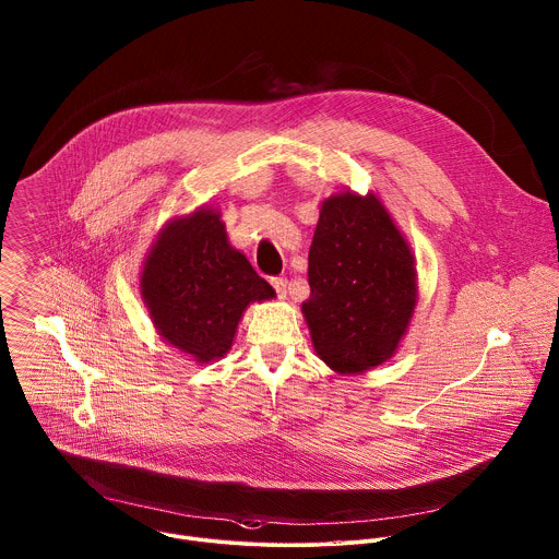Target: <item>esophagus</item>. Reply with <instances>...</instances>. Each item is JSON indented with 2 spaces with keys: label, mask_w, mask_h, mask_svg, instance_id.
Here are the masks:
<instances>
[{
  "label": "esophagus",
  "mask_w": 559,
  "mask_h": 559,
  "mask_svg": "<svg viewBox=\"0 0 559 559\" xmlns=\"http://www.w3.org/2000/svg\"><path fill=\"white\" fill-rule=\"evenodd\" d=\"M272 287L276 289V294H278L281 298H285V294H287V278H283V276L272 278Z\"/></svg>",
  "instance_id": "1"
}]
</instances>
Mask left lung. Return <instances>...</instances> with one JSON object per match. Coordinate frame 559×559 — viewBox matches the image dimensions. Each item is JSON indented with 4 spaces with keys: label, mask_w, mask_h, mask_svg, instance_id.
<instances>
[{
    "label": "left lung",
    "mask_w": 559,
    "mask_h": 559,
    "mask_svg": "<svg viewBox=\"0 0 559 559\" xmlns=\"http://www.w3.org/2000/svg\"><path fill=\"white\" fill-rule=\"evenodd\" d=\"M302 302L313 348L340 374L388 361L416 307L412 250L377 195H331L309 250Z\"/></svg>",
    "instance_id": "left-lung-1"
}]
</instances>
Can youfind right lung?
Segmentation results:
<instances>
[{
    "label": "right lung",
    "instance_id": "obj_1",
    "mask_svg": "<svg viewBox=\"0 0 559 559\" xmlns=\"http://www.w3.org/2000/svg\"><path fill=\"white\" fill-rule=\"evenodd\" d=\"M141 294L158 333L200 364L228 353L250 302L274 298L209 209L163 228L145 259Z\"/></svg>",
    "mask_w": 559,
    "mask_h": 559
}]
</instances>
